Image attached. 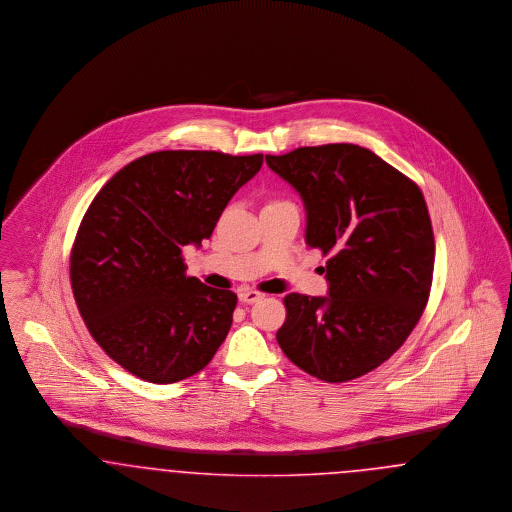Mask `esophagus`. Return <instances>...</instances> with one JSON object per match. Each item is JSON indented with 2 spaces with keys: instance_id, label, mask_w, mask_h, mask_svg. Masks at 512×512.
<instances>
[{
  "instance_id": "34e87169",
  "label": "esophagus",
  "mask_w": 512,
  "mask_h": 512,
  "mask_svg": "<svg viewBox=\"0 0 512 512\" xmlns=\"http://www.w3.org/2000/svg\"><path fill=\"white\" fill-rule=\"evenodd\" d=\"M262 298H264V294L258 292V290H239V302H241V304H254V302H258V300H262Z\"/></svg>"
}]
</instances>
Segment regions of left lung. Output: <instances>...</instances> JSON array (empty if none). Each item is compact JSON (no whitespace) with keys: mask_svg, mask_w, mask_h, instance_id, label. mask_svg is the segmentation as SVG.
Wrapping results in <instances>:
<instances>
[{"mask_svg":"<svg viewBox=\"0 0 512 512\" xmlns=\"http://www.w3.org/2000/svg\"><path fill=\"white\" fill-rule=\"evenodd\" d=\"M306 206V243L331 254L329 296H285L277 342L325 382L363 377L392 356L428 302L434 233L423 193L369 149L352 143L266 155Z\"/></svg>","mask_w":512,"mask_h":512,"instance_id":"1","label":"left lung"}]
</instances>
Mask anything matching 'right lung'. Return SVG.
<instances>
[{
	"mask_svg": "<svg viewBox=\"0 0 512 512\" xmlns=\"http://www.w3.org/2000/svg\"><path fill=\"white\" fill-rule=\"evenodd\" d=\"M262 162L158 151L124 166L91 200L70 252V285L93 340L135 377H193L222 346L237 294L187 277L181 250L210 239Z\"/></svg>",
	"mask_w": 512,
	"mask_h": 512,
	"instance_id": "right-lung-1",
	"label": "right lung"
}]
</instances>
